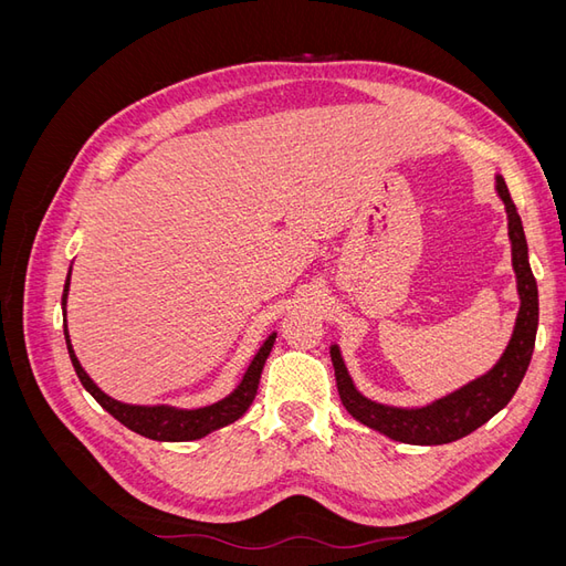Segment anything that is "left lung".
<instances>
[{
	"mask_svg": "<svg viewBox=\"0 0 566 566\" xmlns=\"http://www.w3.org/2000/svg\"><path fill=\"white\" fill-rule=\"evenodd\" d=\"M495 181H499V193L507 208L512 266H515L517 273V287L522 297L515 335H512L499 366L489 375H484L482 380L462 387L447 399H441L427 408L403 410L364 399L349 380V373L345 364H342L339 349H331L337 391L342 403L349 410V416L370 427V430L387 434L394 441L416 443V447H439V443H451L455 439L468 437L510 403L531 364V354H534L538 331V285L528 266L526 235L515 202L510 198L505 179L499 177Z\"/></svg>",
	"mask_w": 566,
	"mask_h": 566,
	"instance_id": "obj_1",
	"label": "left lung"
}]
</instances>
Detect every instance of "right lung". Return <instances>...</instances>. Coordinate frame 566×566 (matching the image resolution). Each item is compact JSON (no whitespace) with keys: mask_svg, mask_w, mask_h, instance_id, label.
Instances as JSON below:
<instances>
[{"mask_svg":"<svg viewBox=\"0 0 566 566\" xmlns=\"http://www.w3.org/2000/svg\"><path fill=\"white\" fill-rule=\"evenodd\" d=\"M67 285H71V276H67V281H65L63 300H61L63 306H65V297H67ZM273 342H276V335H271L262 345V349L256 352L243 382L238 385V389L231 394V397H227L224 401H219L214 406H208V408L175 410L167 406H127V403H119V401L106 397V394L90 380V375L82 370L77 356L71 347V339H67V328H65L67 354H71V361H73V368L77 373L82 387L92 394V397L101 403V408H106L115 420L129 427L132 432L148 437V439H156V441H193V439H200L205 434L219 430V427L231 424L241 418L256 397L262 368L266 364V356L273 347Z\"/></svg>","mask_w":566,"mask_h":566,"instance_id":"add662e5","label":"right lung"}]
</instances>
